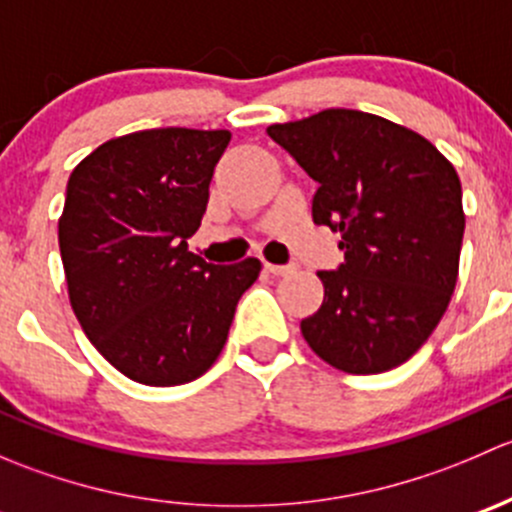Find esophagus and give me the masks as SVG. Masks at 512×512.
Masks as SVG:
<instances>
[{"label":"esophagus","instance_id":"1","mask_svg":"<svg viewBox=\"0 0 512 512\" xmlns=\"http://www.w3.org/2000/svg\"><path fill=\"white\" fill-rule=\"evenodd\" d=\"M265 270L270 272V275H292L297 267L294 265H272V262H265Z\"/></svg>","mask_w":512,"mask_h":512}]
</instances>
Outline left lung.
<instances>
[{"label": "left lung", "mask_w": 512, "mask_h": 512, "mask_svg": "<svg viewBox=\"0 0 512 512\" xmlns=\"http://www.w3.org/2000/svg\"><path fill=\"white\" fill-rule=\"evenodd\" d=\"M267 133L319 183L314 223L342 232L344 262L317 272L324 302L302 319V337L347 374L404 364L456 289L466 230L456 168L411 128L352 108Z\"/></svg>", "instance_id": "1"}]
</instances>
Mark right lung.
Instances as JSON below:
<instances>
[{"label": "right lung", "mask_w": 512, "mask_h": 512, "mask_svg": "<svg viewBox=\"0 0 512 512\" xmlns=\"http://www.w3.org/2000/svg\"><path fill=\"white\" fill-rule=\"evenodd\" d=\"M230 131L151 128L111 138L66 185L59 250L69 302L103 359L146 386L203 376L227 342L257 257L210 265L188 250Z\"/></svg>", "instance_id": "1"}]
</instances>
